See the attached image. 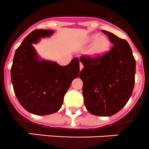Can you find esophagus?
<instances>
[{"mask_svg": "<svg viewBox=\"0 0 149 149\" xmlns=\"http://www.w3.org/2000/svg\"><path fill=\"white\" fill-rule=\"evenodd\" d=\"M83 69V65L82 64V63H79V70H82Z\"/></svg>", "mask_w": 149, "mask_h": 149, "instance_id": "obj_1", "label": "esophagus"}]
</instances>
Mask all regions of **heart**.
<instances>
[{
    "mask_svg": "<svg viewBox=\"0 0 149 149\" xmlns=\"http://www.w3.org/2000/svg\"><path fill=\"white\" fill-rule=\"evenodd\" d=\"M87 45L91 46L89 54L92 57L103 56L110 50L111 41L107 37L101 36L100 33L92 34L87 40Z\"/></svg>",
    "mask_w": 149,
    "mask_h": 149,
    "instance_id": "obj_1",
    "label": "heart"
}]
</instances>
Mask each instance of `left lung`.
<instances>
[{"label": "left lung", "instance_id": "left-lung-1", "mask_svg": "<svg viewBox=\"0 0 149 149\" xmlns=\"http://www.w3.org/2000/svg\"><path fill=\"white\" fill-rule=\"evenodd\" d=\"M114 46L101 57H80L79 78L86 109L99 116H111L125 106L135 84V60L126 40L102 31Z\"/></svg>", "mask_w": 149, "mask_h": 149}]
</instances>
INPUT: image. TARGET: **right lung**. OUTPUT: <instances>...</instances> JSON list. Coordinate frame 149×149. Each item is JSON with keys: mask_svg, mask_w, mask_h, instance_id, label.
Returning <instances> with one entry per match:
<instances>
[{"mask_svg": "<svg viewBox=\"0 0 149 149\" xmlns=\"http://www.w3.org/2000/svg\"><path fill=\"white\" fill-rule=\"evenodd\" d=\"M54 31L35 30L15 52L10 70L14 93L26 111L37 116L57 112L72 81L79 75L78 58L65 66L42 59L33 44L51 37Z\"/></svg>", "mask_w": 149, "mask_h": 149, "instance_id": "1", "label": "right lung"}]
</instances>
